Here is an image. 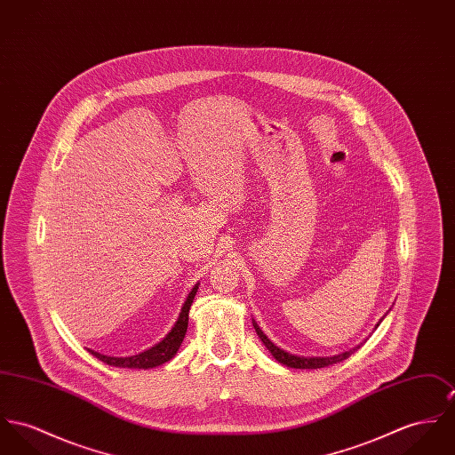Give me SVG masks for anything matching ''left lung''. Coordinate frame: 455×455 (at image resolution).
<instances>
[{"label": "left lung", "instance_id": "obj_1", "mask_svg": "<svg viewBox=\"0 0 455 455\" xmlns=\"http://www.w3.org/2000/svg\"><path fill=\"white\" fill-rule=\"evenodd\" d=\"M252 325H254V329H256V334L259 336V339L263 341V345L275 356V360L280 362V363H283V365H287V367H292V369H322V367H329V365H332V363H338V362L347 360L348 356H351L353 351L356 350V348H360V347H356V348H353V350L345 351V353L334 355V356H298V355H291V353H287V351L280 350L279 347H275V345L263 334V331L258 327V323H256L254 320H252Z\"/></svg>", "mask_w": 455, "mask_h": 455}]
</instances>
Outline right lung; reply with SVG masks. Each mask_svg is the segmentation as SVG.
<instances>
[{"mask_svg":"<svg viewBox=\"0 0 455 455\" xmlns=\"http://www.w3.org/2000/svg\"><path fill=\"white\" fill-rule=\"evenodd\" d=\"M199 285L196 283V287L190 291L183 308H181V314L176 320L175 327L172 329V332L156 347H152L150 350L141 351L139 355H133V356H107L102 355L99 351L88 350L93 356H97L99 360H102L107 365H112V367H126V369H152V367H157V365H163L164 362L172 360L176 355V351L180 348L183 338H185V332H187V327H188V310L192 307V301L196 298V292H197Z\"/></svg>","mask_w":455,"mask_h":455,"instance_id":"obj_1","label":"right lung"}]
</instances>
